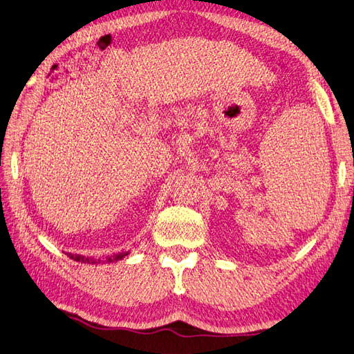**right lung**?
<instances>
[{
    "label": "right lung",
    "instance_id": "obj_1",
    "mask_svg": "<svg viewBox=\"0 0 354 354\" xmlns=\"http://www.w3.org/2000/svg\"><path fill=\"white\" fill-rule=\"evenodd\" d=\"M127 254H129V250L128 252H119V253H113V254H109V257H105L104 259L101 258H92V257H84V254H73V253H68V257L73 261L77 262H83V264H101V262H118L120 259H123L127 257Z\"/></svg>",
    "mask_w": 354,
    "mask_h": 354
}]
</instances>
